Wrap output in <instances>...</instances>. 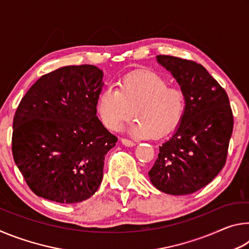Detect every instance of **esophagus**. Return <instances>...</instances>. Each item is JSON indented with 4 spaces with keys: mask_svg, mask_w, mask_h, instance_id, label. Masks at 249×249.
<instances>
[{
    "mask_svg": "<svg viewBox=\"0 0 249 249\" xmlns=\"http://www.w3.org/2000/svg\"><path fill=\"white\" fill-rule=\"evenodd\" d=\"M121 142H122V144L125 145V146H127V147H133V146L136 145V142H134L133 141L126 140V138H122Z\"/></svg>",
    "mask_w": 249,
    "mask_h": 249,
    "instance_id": "esophagus-1",
    "label": "esophagus"
}]
</instances>
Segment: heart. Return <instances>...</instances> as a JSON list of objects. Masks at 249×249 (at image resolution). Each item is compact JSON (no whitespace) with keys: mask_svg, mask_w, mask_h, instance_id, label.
<instances>
[{"mask_svg":"<svg viewBox=\"0 0 249 249\" xmlns=\"http://www.w3.org/2000/svg\"><path fill=\"white\" fill-rule=\"evenodd\" d=\"M100 120L109 130H120L137 117L129 127L135 137H161L174 129L182 117L185 96L179 88L168 87L161 75L137 70L124 75L119 88H107L96 104Z\"/></svg>","mask_w":249,"mask_h":249,"instance_id":"b5f03b06","label":"heart"}]
</instances>
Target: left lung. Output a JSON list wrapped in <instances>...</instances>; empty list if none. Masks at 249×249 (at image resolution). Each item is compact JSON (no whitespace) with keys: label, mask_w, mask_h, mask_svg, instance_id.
Returning a JSON list of instances; mask_svg holds the SVG:
<instances>
[{"label":"left lung","mask_w":249,"mask_h":249,"mask_svg":"<svg viewBox=\"0 0 249 249\" xmlns=\"http://www.w3.org/2000/svg\"><path fill=\"white\" fill-rule=\"evenodd\" d=\"M185 96L181 123L170 140L159 146L149 170L151 183L161 192L184 196L209 184L225 166L233 132V112L225 90L203 66L159 54Z\"/></svg>","instance_id":"8db88e82"}]
</instances>
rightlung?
Instances as JSON below:
<instances>
[{
    "instance_id": "right-lung-1",
    "label": "right lung",
    "mask_w": 249,
    "mask_h": 249,
    "mask_svg": "<svg viewBox=\"0 0 249 249\" xmlns=\"http://www.w3.org/2000/svg\"><path fill=\"white\" fill-rule=\"evenodd\" d=\"M102 79L95 66L62 67L41 75L20 101L12 151L36 196L78 203L99 189L105 155L117 142L96 116Z\"/></svg>"
}]
</instances>
